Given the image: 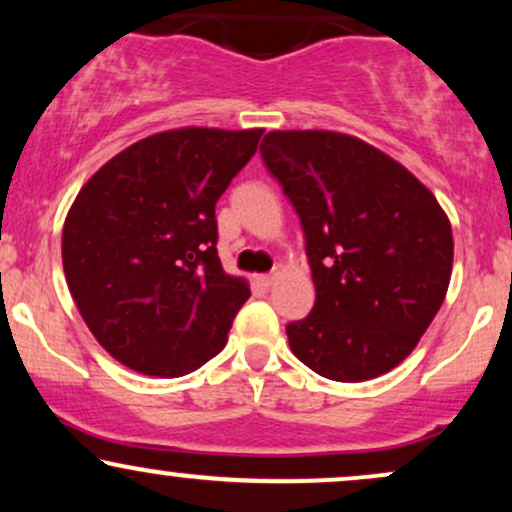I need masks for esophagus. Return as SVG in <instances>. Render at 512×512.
I'll list each match as a JSON object with an SVG mask.
<instances>
[{
	"label": "esophagus",
	"instance_id": "1",
	"mask_svg": "<svg viewBox=\"0 0 512 512\" xmlns=\"http://www.w3.org/2000/svg\"><path fill=\"white\" fill-rule=\"evenodd\" d=\"M257 281H260V286H264V289H269V286H274L276 276L274 274H262V276H257Z\"/></svg>",
	"mask_w": 512,
	"mask_h": 512
}]
</instances>
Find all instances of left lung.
I'll return each instance as SVG.
<instances>
[{
	"instance_id": "1",
	"label": "left lung",
	"mask_w": 512,
	"mask_h": 512,
	"mask_svg": "<svg viewBox=\"0 0 512 512\" xmlns=\"http://www.w3.org/2000/svg\"><path fill=\"white\" fill-rule=\"evenodd\" d=\"M264 166L305 233L315 305L291 351L322 378L363 383L402 363L443 305L452 231L436 197L383 151L337 132H269Z\"/></svg>"
}]
</instances>
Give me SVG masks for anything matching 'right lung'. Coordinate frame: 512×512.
<instances>
[{"mask_svg": "<svg viewBox=\"0 0 512 512\" xmlns=\"http://www.w3.org/2000/svg\"><path fill=\"white\" fill-rule=\"evenodd\" d=\"M262 132L154 134L110 158L74 199L64 276L88 330L127 368L180 378L226 346L250 289L221 267L216 202Z\"/></svg>", "mask_w": 512, "mask_h": 512, "instance_id": "right-lung-1", "label": "right lung"}]
</instances>
